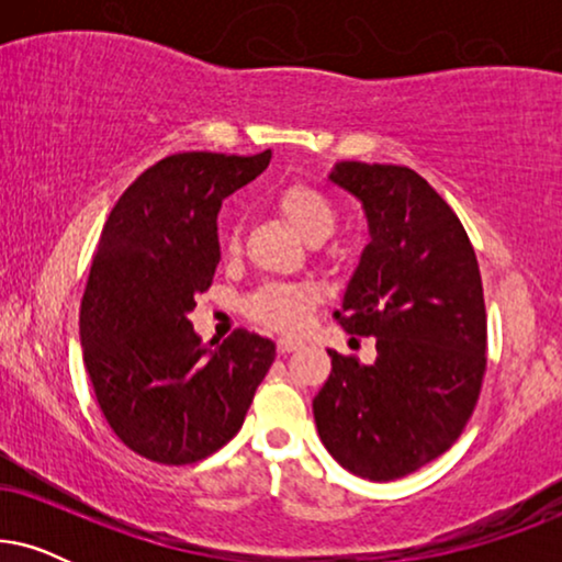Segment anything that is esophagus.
I'll use <instances>...</instances> for the list:
<instances>
[{
  "mask_svg": "<svg viewBox=\"0 0 562 562\" xmlns=\"http://www.w3.org/2000/svg\"><path fill=\"white\" fill-rule=\"evenodd\" d=\"M299 340H294V337H281L279 342H276V350L281 352V356H286V352H291V350H296L299 348Z\"/></svg>",
  "mask_w": 562,
  "mask_h": 562,
  "instance_id": "esophagus-1",
  "label": "esophagus"
}]
</instances>
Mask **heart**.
I'll list each match as a JSON object with an SVG mask.
<instances>
[{
    "label": "heart",
    "instance_id": "b5f03b06",
    "mask_svg": "<svg viewBox=\"0 0 562 562\" xmlns=\"http://www.w3.org/2000/svg\"><path fill=\"white\" fill-rule=\"evenodd\" d=\"M273 210L296 229L304 240L322 243L335 233L337 210L325 191L310 181H291L276 191ZM229 252L237 250L240 235L237 227L225 233ZM319 304V289L314 283H263L243 302V312L252 322L273 333H299L310 325L314 306Z\"/></svg>",
    "mask_w": 562,
    "mask_h": 562
}]
</instances>
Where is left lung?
Returning a JSON list of instances; mask_svg holds the SVG:
<instances>
[{
	"instance_id": "left-lung-1",
	"label": "left lung",
	"mask_w": 562,
	"mask_h": 562,
	"mask_svg": "<svg viewBox=\"0 0 562 562\" xmlns=\"http://www.w3.org/2000/svg\"><path fill=\"white\" fill-rule=\"evenodd\" d=\"M363 202L371 243L335 319L375 337L373 366L329 350L314 396L337 463L396 481L448 452L479 404L488 325L479 258L450 204L406 166L340 164L329 176Z\"/></svg>"
}]
</instances>
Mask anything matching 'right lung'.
Instances as JSON below:
<instances>
[{
    "label": "right lung",
    "instance_id": "1",
    "mask_svg": "<svg viewBox=\"0 0 562 562\" xmlns=\"http://www.w3.org/2000/svg\"><path fill=\"white\" fill-rule=\"evenodd\" d=\"M268 160L176 153L104 222L81 299L83 366L112 432L153 463H196L233 440L276 358L273 340L243 327L212 350L189 319L220 263L222 199Z\"/></svg>",
    "mask_w": 562,
    "mask_h": 562
}]
</instances>
